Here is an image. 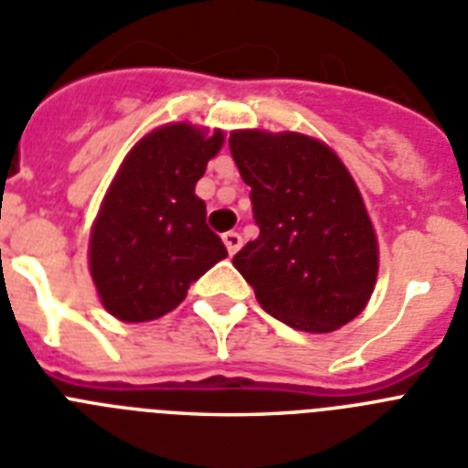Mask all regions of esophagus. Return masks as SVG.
<instances>
[{"label": "esophagus", "mask_w": 468, "mask_h": 468, "mask_svg": "<svg viewBox=\"0 0 468 468\" xmlns=\"http://www.w3.org/2000/svg\"><path fill=\"white\" fill-rule=\"evenodd\" d=\"M223 242H226L228 252L230 254H235L242 247L240 233H235V230H228V233H223Z\"/></svg>", "instance_id": "esophagus-1"}]
</instances>
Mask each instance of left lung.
<instances>
[{
    "label": "left lung",
    "instance_id": "obj_1",
    "mask_svg": "<svg viewBox=\"0 0 468 468\" xmlns=\"http://www.w3.org/2000/svg\"><path fill=\"white\" fill-rule=\"evenodd\" d=\"M228 144L260 226L235 269L283 324L313 334L348 324L367 305L379 267L351 173L326 144L298 132L238 129Z\"/></svg>",
    "mask_w": 468,
    "mask_h": 468
}]
</instances>
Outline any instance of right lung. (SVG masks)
<instances>
[{
    "mask_svg": "<svg viewBox=\"0 0 468 468\" xmlns=\"http://www.w3.org/2000/svg\"><path fill=\"white\" fill-rule=\"evenodd\" d=\"M223 132L175 122L148 132L127 154L102 199L89 240V269L102 307L122 322L158 320L189 286L228 257L195 195Z\"/></svg>",
    "mask_w": 468,
    "mask_h": 468,
    "instance_id": "right-lung-1",
    "label": "right lung"
}]
</instances>
